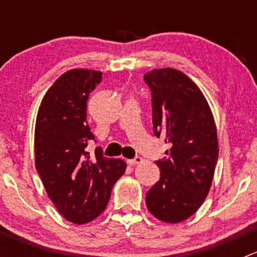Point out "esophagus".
Returning <instances> with one entry per match:
<instances>
[{
  "label": "esophagus",
  "mask_w": 257,
  "mask_h": 257,
  "mask_svg": "<svg viewBox=\"0 0 257 257\" xmlns=\"http://www.w3.org/2000/svg\"><path fill=\"white\" fill-rule=\"evenodd\" d=\"M142 157H139V155H137L136 158H133V159H129L128 160V164L129 165H136V164H139V163H142Z\"/></svg>",
  "instance_id": "esophagus-1"
}]
</instances>
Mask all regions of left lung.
I'll return each mask as SVG.
<instances>
[{
	"label": "left lung",
	"mask_w": 257,
	"mask_h": 257,
	"mask_svg": "<svg viewBox=\"0 0 257 257\" xmlns=\"http://www.w3.org/2000/svg\"><path fill=\"white\" fill-rule=\"evenodd\" d=\"M152 92L153 125L170 149L159 159V181L148 190L150 214L164 222H180L195 214L208 195L219 157L216 126L198 85L174 68L144 74Z\"/></svg>",
	"instance_id": "left-lung-1"
}]
</instances>
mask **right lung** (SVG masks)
I'll use <instances>...</instances> for the list:
<instances>
[{"instance_id": "1", "label": "right lung", "mask_w": 257, "mask_h": 257, "mask_svg": "<svg viewBox=\"0 0 257 257\" xmlns=\"http://www.w3.org/2000/svg\"><path fill=\"white\" fill-rule=\"evenodd\" d=\"M102 80V72L72 69L47 90L36 119V169L49 199L68 221L85 224L99 216L109 201L112 188L125 172L120 159L103 157L87 123L90 92Z\"/></svg>"}]
</instances>
